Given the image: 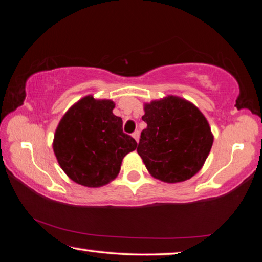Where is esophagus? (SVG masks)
I'll use <instances>...</instances> for the list:
<instances>
[{
	"label": "esophagus",
	"instance_id": "34e87169",
	"mask_svg": "<svg viewBox=\"0 0 262 262\" xmlns=\"http://www.w3.org/2000/svg\"><path fill=\"white\" fill-rule=\"evenodd\" d=\"M133 137H134L136 142H139V140H140V132L139 130H135L134 133H133Z\"/></svg>",
	"mask_w": 262,
	"mask_h": 262
}]
</instances>
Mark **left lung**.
<instances>
[{"mask_svg":"<svg viewBox=\"0 0 262 262\" xmlns=\"http://www.w3.org/2000/svg\"><path fill=\"white\" fill-rule=\"evenodd\" d=\"M137 154L154 178L188 180L201 170L214 142L209 122L193 103L178 96L144 103Z\"/></svg>","mask_w":262,"mask_h":262,"instance_id":"8db88e82","label":"left lung"}]
</instances>
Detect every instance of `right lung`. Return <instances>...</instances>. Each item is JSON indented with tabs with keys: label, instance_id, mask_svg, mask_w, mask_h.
Wrapping results in <instances>:
<instances>
[{
	"label": "right lung",
	"instance_id": "add662e5",
	"mask_svg": "<svg viewBox=\"0 0 262 262\" xmlns=\"http://www.w3.org/2000/svg\"><path fill=\"white\" fill-rule=\"evenodd\" d=\"M114 101L89 95L75 103L57 125L53 140L57 163L70 179L97 188L117 178L123 157L136 141L122 132V119L113 114Z\"/></svg>",
	"mask_w": 262,
	"mask_h": 262
}]
</instances>
